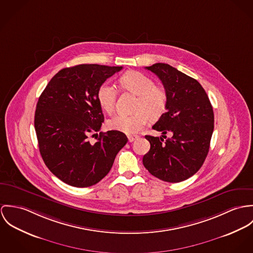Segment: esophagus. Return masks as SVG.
Wrapping results in <instances>:
<instances>
[{
  "instance_id": "esophagus-1",
  "label": "esophagus",
  "mask_w": 253,
  "mask_h": 253,
  "mask_svg": "<svg viewBox=\"0 0 253 253\" xmlns=\"http://www.w3.org/2000/svg\"><path fill=\"white\" fill-rule=\"evenodd\" d=\"M139 138V136H137V135H133V136H128V140H129V142H132V141H134L135 140H137Z\"/></svg>"
}]
</instances>
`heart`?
<instances>
[{
  "mask_svg": "<svg viewBox=\"0 0 253 253\" xmlns=\"http://www.w3.org/2000/svg\"><path fill=\"white\" fill-rule=\"evenodd\" d=\"M119 82L123 89L138 96L134 109L136 113H118L108 121V126L112 130L133 135L146 126L149 118L157 119L164 113L168 104V93L163 86L155 84L153 79L140 72H128ZM116 97V88L108 82L100 85L97 90L98 103L106 113L114 111Z\"/></svg>",
  "mask_w": 253,
  "mask_h": 253,
  "instance_id": "b5f03b06",
  "label": "heart"
}]
</instances>
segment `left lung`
<instances>
[{
	"label": "left lung",
	"instance_id": "obj_1",
	"mask_svg": "<svg viewBox=\"0 0 253 253\" xmlns=\"http://www.w3.org/2000/svg\"><path fill=\"white\" fill-rule=\"evenodd\" d=\"M145 69L160 79L168 93L166 113L152 129L172 137L164 142L162 137L145 136L150 149L142 163L157 178L180 182L196 173L209 153L214 122L212 107L202 85L175 68L156 63Z\"/></svg>",
	"mask_w": 253,
	"mask_h": 253
}]
</instances>
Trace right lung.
Segmentation results:
<instances>
[{
    "label": "right lung",
    "instance_id": "right-lung-1",
    "mask_svg": "<svg viewBox=\"0 0 253 253\" xmlns=\"http://www.w3.org/2000/svg\"><path fill=\"white\" fill-rule=\"evenodd\" d=\"M121 70L97 64L65 68L39 98L35 129L41 155L49 170L69 185L88 187L99 182L128 141L115 130L94 134L97 140H89L104 122L97 90Z\"/></svg>",
    "mask_w": 253,
    "mask_h": 253
}]
</instances>
